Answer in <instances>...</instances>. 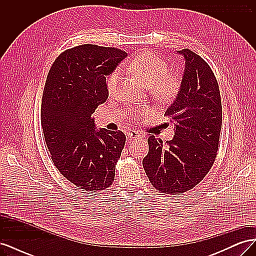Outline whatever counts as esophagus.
Here are the masks:
<instances>
[{"instance_id": "esophagus-1", "label": "esophagus", "mask_w": 256, "mask_h": 256, "mask_svg": "<svg viewBox=\"0 0 256 256\" xmlns=\"http://www.w3.org/2000/svg\"><path fill=\"white\" fill-rule=\"evenodd\" d=\"M128 138H130V140H134V138H142V136L140 134L136 132V131H131V132L128 134Z\"/></svg>"}]
</instances>
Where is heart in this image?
Listing matches in <instances>:
<instances>
[{"mask_svg":"<svg viewBox=\"0 0 256 256\" xmlns=\"http://www.w3.org/2000/svg\"><path fill=\"white\" fill-rule=\"evenodd\" d=\"M130 69L147 86L150 88L154 97L160 102L171 99L178 88V79L175 74H168L166 62L152 52H143L130 63ZM120 72H114L108 79V92L113 95L118 88ZM142 113H147L144 110Z\"/></svg>","mask_w":256,"mask_h":256,"instance_id":"1","label":"heart"}]
</instances>
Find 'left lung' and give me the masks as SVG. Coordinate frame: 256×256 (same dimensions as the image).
Instances as JSON below:
<instances>
[{"label":"left lung","instance_id":"8db88e82","mask_svg":"<svg viewBox=\"0 0 256 256\" xmlns=\"http://www.w3.org/2000/svg\"><path fill=\"white\" fill-rule=\"evenodd\" d=\"M184 65L180 90L166 115L174 122L166 144L154 136L143 168L150 184L166 194L192 189L212 166L219 146L222 106L218 82L206 62L189 49L177 51Z\"/></svg>","mask_w":256,"mask_h":256}]
</instances>
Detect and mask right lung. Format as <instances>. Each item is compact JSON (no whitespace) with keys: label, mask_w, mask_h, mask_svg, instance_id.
<instances>
[{"label":"right lung","mask_w":256,"mask_h":256,"mask_svg":"<svg viewBox=\"0 0 256 256\" xmlns=\"http://www.w3.org/2000/svg\"><path fill=\"white\" fill-rule=\"evenodd\" d=\"M127 53L82 44L62 53L46 80L42 100L44 136L54 166L86 191L110 187L125 146L122 131L97 129L92 114L109 97L106 76Z\"/></svg>","instance_id":"obj_1"}]
</instances>
